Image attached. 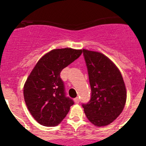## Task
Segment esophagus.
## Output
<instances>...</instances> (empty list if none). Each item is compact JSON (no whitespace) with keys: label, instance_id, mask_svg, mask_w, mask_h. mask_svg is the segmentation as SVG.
Wrapping results in <instances>:
<instances>
[{"label":"esophagus","instance_id":"1","mask_svg":"<svg viewBox=\"0 0 146 146\" xmlns=\"http://www.w3.org/2000/svg\"><path fill=\"white\" fill-rule=\"evenodd\" d=\"M74 102L76 103V104H79V102H80V99L78 97H77V98H75V99H74Z\"/></svg>","mask_w":146,"mask_h":146}]
</instances>
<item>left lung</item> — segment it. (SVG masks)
Segmentation results:
<instances>
[{
	"mask_svg": "<svg viewBox=\"0 0 146 146\" xmlns=\"http://www.w3.org/2000/svg\"><path fill=\"white\" fill-rule=\"evenodd\" d=\"M91 88V100L82 104L89 121L97 126L111 123L122 113L126 90L118 67L104 54L82 50Z\"/></svg>",
	"mask_w": 146,
	"mask_h": 146,
	"instance_id": "8db88e82",
	"label": "left lung"
}]
</instances>
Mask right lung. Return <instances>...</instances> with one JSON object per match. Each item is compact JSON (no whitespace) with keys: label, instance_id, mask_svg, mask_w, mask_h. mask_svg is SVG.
I'll return each instance as SVG.
<instances>
[{"label":"right lung","instance_id":"add662e5","mask_svg":"<svg viewBox=\"0 0 146 146\" xmlns=\"http://www.w3.org/2000/svg\"><path fill=\"white\" fill-rule=\"evenodd\" d=\"M82 50L55 49L43 55L24 85L25 104L34 119L42 126L58 125L74 102L65 95L60 72L80 56Z\"/></svg>","mask_w":146,"mask_h":146}]
</instances>
